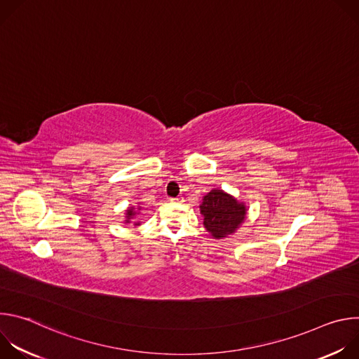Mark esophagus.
Listing matches in <instances>:
<instances>
[{
  "label": "esophagus",
  "instance_id": "esophagus-1",
  "mask_svg": "<svg viewBox=\"0 0 359 359\" xmlns=\"http://www.w3.org/2000/svg\"><path fill=\"white\" fill-rule=\"evenodd\" d=\"M173 201H183V197H176V198H173Z\"/></svg>",
  "mask_w": 359,
  "mask_h": 359
}]
</instances>
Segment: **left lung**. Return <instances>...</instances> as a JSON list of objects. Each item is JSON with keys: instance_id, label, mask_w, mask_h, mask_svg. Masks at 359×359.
<instances>
[{"instance_id": "left-lung-1", "label": "left lung", "mask_w": 359, "mask_h": 359, "mask_svg": "<svg viewBox=\"0 0 359 359\" xmlns=\"http://www.w3.org/2000/svg\"><path fill=\"white\" fill-rule=\"evenodd\" d=\"M198 209L204 229L217 240L234 234L247 217L245 203L222 189H212L203 196Z\"/></svg>"}]
</instances>
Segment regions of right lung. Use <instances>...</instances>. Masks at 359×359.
I'll return each instance as SVG.
<instances>
[{
    "mask_svg": "<svg viewBox=\"0 0 359 359\" xmlns=\"http://www.w3.org/2000/svg\"><path fill=\"white\" fill-rule=\"evenodd\" d=\"M140 213H142V206H140V204H137V206H129L125 210V220H123V223L125 224L133 223L135 226H139L140 222L137 220V217L140 216Z\"/></svg>",
    "mask_w": 359,
    "mask_h": 359,
    "instance_id": "obj_1",
    "label": "right lung"
}]
</instances>
